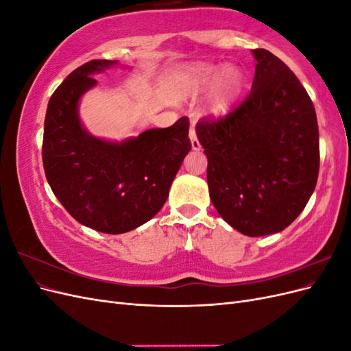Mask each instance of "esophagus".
I'll list each match as a JSON object with an SVG mask.
<instances>
[{
  "instance_id": "1",
  "label": "esophagus",
  "mask_w": 351,
  "mask_h": 351,
  "mask_svg": "<svg viewBox=\"0 0 351 351\" xmlns=\"http://www.w3.org/2000/svg\"><path fill=\"white\" fill-rule=\"evenodd\" d=\"M189 137H190V142H192V147L195 151L200 149V143L197 141V136H196V130H195V124L190 127V132H189Z\"/></svg>"
}]
</instances>
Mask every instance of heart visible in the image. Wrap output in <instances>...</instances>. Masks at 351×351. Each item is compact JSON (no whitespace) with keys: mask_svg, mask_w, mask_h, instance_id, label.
Returning <instances> with one entry per match:
<instances>
[{"mask_svg":"<svg viewBox=\"0 0 351 351\" xmlns=\"http://www.w3.org/2000/svg\"><path fill=\"white\" fill-rule=\"evenodd\" d=\"M182 80L190 92H204L214 84L209 98V111L212 115L219 117L231 110L243 90L246 77L241 69L236 66L196 64L183 73Z\"/></svg>","mask_w":351,"mask_h":351,"instance_id":"heart-1","label":"heart"}]
</instances>
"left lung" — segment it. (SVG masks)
I'll use <instances>...</instances> for the list:
<instances>
[{
    "label": "left lung",
    "mask_w": 351,
    "mask_h": 351,
    "mask_svg": "<svg viewBox=\"0 0 351 351\" xmlns=\"http://www.w3.org/2000/svg\"><path fill=\"white\" fill-rule=\"evenodd\" d=\"M250 93L221 119L196 125L208 187L222 219L249 237L280 232L300 215L319 173L313 102L272 52L253 49Z\"/></svg>",
    "instance_id": "8db88e82"
}]
</instances>
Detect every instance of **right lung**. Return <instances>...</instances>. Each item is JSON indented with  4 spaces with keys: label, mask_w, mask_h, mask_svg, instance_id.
Returning <instances> with one entry per match:
<instances>
[{
    "label": "right lung",
    "mask_w": 351,
    "mask_h": 351,
    "mask_svg": "<svg viewBox=\"0 0 351 351\" xmlns=\"http://www.w3.org/2000/svg\"><path fill=\"white\" fill-rule=\"evenodd\" d=\"M119 61L92 60L71 71L48 102L42 161L52 192L80 224L121 234L154 218L192 149L189 119L120 143L93 137L79 119V101L93 74Z\"/></svg>",
    "instance_id": "1"
}]
</instances>
